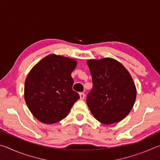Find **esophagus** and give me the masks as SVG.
Listing matches in <instances>:
<instances>
[{
  "mask_svg": "<svg viewBox=\"0 0 160 160\" xmlns=\"http://www.w3.org/2000/svg\"><path fill=\"white\" fill-rule=\"evenodd\" d=\"M79 94H80V99H85V94H84L83 92H80Z\"/></svg>",
  "mask_w": 160,
  "mask_h": 160,
  "instance_id": "obj_1",
  "label": "esophagus"
}]
</instances>
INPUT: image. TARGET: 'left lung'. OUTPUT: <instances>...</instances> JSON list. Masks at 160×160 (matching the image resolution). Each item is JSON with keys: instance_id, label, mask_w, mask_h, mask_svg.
<instances>
[{"instance_id": "obj_1", "label": "left lung", "mask_w": 160, "mask_h": 160, "mask_svg": "<svg viewBox=\"0 0 160 160\" xmlns=\"http://www.w3.org/2000/svg\"><path fill=\"white\" fill-rule=\"evenodd\" d=\"M93 87L87 96L94 117L104 124L117 123L131 112L136 99L131 75L122 64L112 58L87 61Z\"/></svg>"}]
</instances>
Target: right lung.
Instances as JSON below:
<instances>
[{
	"mask_svg": "<svg viewBox=\"0 0 160 160\" xmlns=\"http://www.w3.org/2000/svg\"><path fill=\"white\" fill-rule=\"evenodd\" d=\"M74 59L50 54L32 68L25 83V99L37 120L51 124L66 118L79 94L72 90Z\"/></svg>",
	"mask_w": 160,
	"mask_h": 160,
	"instance_id": "add662e5",
	"label": "right lung"
}]
</instances>
